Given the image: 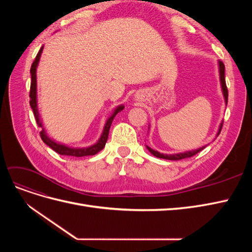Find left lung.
I'll return each mask as SVG.
<instances>
[{
	"mask_svg": "<svg viewBox=\"0 0 252 252\" xmlns=\"http://www.w3.org/2000/svg\"><path fill=\"white\" fill-rule=\"evenodd\" d=\"M219 71H220V86H222V91H223V94H224V98H225V103L227 105L228 103V89L226 86V81H225V65L222 62V61H219ZM222 126L223 123H220V128H219V131H218V135L220 134V130H222ZM147 149L150 151L151 155H154L157 158H166V159H171V161H179V159L182 158H191L194 155L199 154L201 150H203L205 148V146L201 147V148H197L195 150H191V151H186V152H182V154H174V155H164V154H159L158 151L151 149L149 146H146Z\"/></svg>",
	"mask_w": 252,
	"mask_h": 252,
	"instance_id": "obj_1",
	"label": "left lung"
}]
</instances>
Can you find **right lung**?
Listing matches in <instances>:
<instances>
[{
	"label": "right lung",
	"mask_w": 252,
	"mask_h": 252,
	"mask_svg": "<svg viewBox=\"0 0 252 252\" xmlns=\"http://www.w3.org/2000/svg\"><path fill=\"white\" fill-rule=\"evenodd\" d=\"M42 51H43V47L40 49L39 52H37V55L32 65V68H30V73H32V84H30V93H29V96H30L29 103H30V106H32V111H33L37 126L42 127V130L40 132L41 139L43 140V142L45 144L47 145V146H49L51 149L58 152L59 155L78 157V158L79 157H86V156H94L95 154H97L98 151H101L105 147V144H106V142H107V139H108L109 129L112 124V121H113L114 117H116L120 111L124 109V105H120L119 107L114 109L113 113L111 114V117L108 118L107 122H106L101 138L98 139V141L94 145H91V146L86 147V148H72V147H68V146H66V145L60 144V143H57L56 141L51 140L47 135L46 131L44 130L42 122L40 120V114H39V111H37V103H36V67H37V65H39V61L41 58Z\"/></svg>",
	"instance_id": "add662e5"
}]
</instances>
